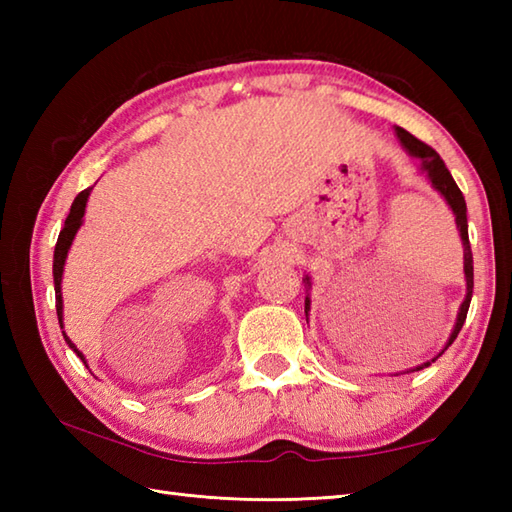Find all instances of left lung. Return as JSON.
Segmentation results:
<instances>
[{
  "label": "left lung",
  "instance_id": "left-lung-1",
  "mask_svg": "<svg viewBox=\"0 0 512 512\" xmlns=\"http://www.w3.org/2000/svg\"><path fill=\"white\" fill-rule=\"evenodd\" d=\"M394 129H396V136H398V140H400L402 149H405L411 158H416V160L420 162L418 171L424 173V176H427V180L431 182V187L436 189V191L442 195V198H444V202L449 204V209H451L453 215H455V224H458L460 239H462V248H464L466 297H464V301L460 303L458 319H455V325H453V330H451V334H449V341L444 343V347L438 352V356H433L431 361L422 363V365H416V367H411V369H407V372H400V374H409V372H418V369L429 367L433 361H438V358L444 354V350H447V347H449L455 339H458V334H460L462 325H464V321H466V312H469V306H471V297H473V253H471V244H469V222H466V202H464V195H462L460 187H458V184H455V180H453V176H451V171L447 169V165H444L442 158H440V156L436 154V151H433L429 145L420 143V140H418L416 136H411V134L407 132V129H402V127H394ZM303 284H306V290H308V295H306V321H308V317H310V303H312V301H310L312 281H310L308 275L303 277ZM396 376H398V374H396Z\"/></svg>",
  "mask_w": 512,
  "mask_h": 512
}]
</instances>
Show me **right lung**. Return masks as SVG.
<instances>
[{
	"instance_id": "add662e5",
	"label": "right lung",
	"mask_w": 512,
	"mask_h": 512,
	"mask_svg": "<svg viewBox=\"0 0 512 512\" xmlns=\"http://www.w3.org/2000/svg\"><path fill=\"white\" fill-rule=\"evenodd\" d=\"M92 193V187H88L85 191H81L79 195H76L72 206H70V213L68 217H65V224L61 228L59 233V239H57V246H54V262H52V277H54V297H57V317H59V323H61V330H63V295H61V279H63V266H65V259H68V253H70V246L74 242L76 233H79V228L83 224V215H85V206H88V198ZM63 339L65 343L70 345V350L81 358L83 365L88 367V361H85L83 352L76 347L70 339L68 334L63 332Z\"/></svg>"
}]
</instances>
